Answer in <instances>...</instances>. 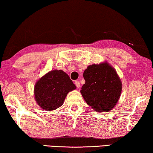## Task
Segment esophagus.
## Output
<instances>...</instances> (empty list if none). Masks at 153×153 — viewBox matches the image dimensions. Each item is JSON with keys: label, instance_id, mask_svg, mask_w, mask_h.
Segmentation results:
<instances>
[{"label": "esophagus", "instance_id": "esophagus-1", "mask_svg": "<svg viewBox=\"0 0 153 153\" xmlns=\"http://www.w3.org/2000/svg\"><path fill=\"white\" fill-rule=\"evenodd\" d=\"M75 85H76L77 88H79V87H81V84H80L79 81H75Z\"/></svg>", "mask_w": 153, "mask_h": 153}]
</instances>
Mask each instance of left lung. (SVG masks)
Here are the masks:
<instances>
[{"instance_id":"left-lung-1","label":"left lung","mask_w":153,"mask_h":153,"mask_svg":"<svg viewBox=\"0 0 153 153\" xmlns=\"http://www.w3.org/2000/svg\"><path fill=\"white\" fill-rule=\"evenodd\" d=\"M85 83L81 93L87 104L96 112H108L116 106L122 83L114 68L107 62L92 64L83 72Z\"/></svg>"}]
</instances>
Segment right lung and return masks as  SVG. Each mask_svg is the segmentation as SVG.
<instances>
[{"label":"right lung","instance_id":"obj_1","mask_svg":"<svg viewBox=\"0 0 153 153\" xmlns=\"http://www.w3.org/2000/svg\"><path fill=\"white\" fill-rule=\"evenodd\" d=\"M76 86L63 71H51L37 81L34 95L37 104L46 111H53L63 104L68 92Z\"/></svg>","mask_w":153,"mask_h":153}]
</instances>
